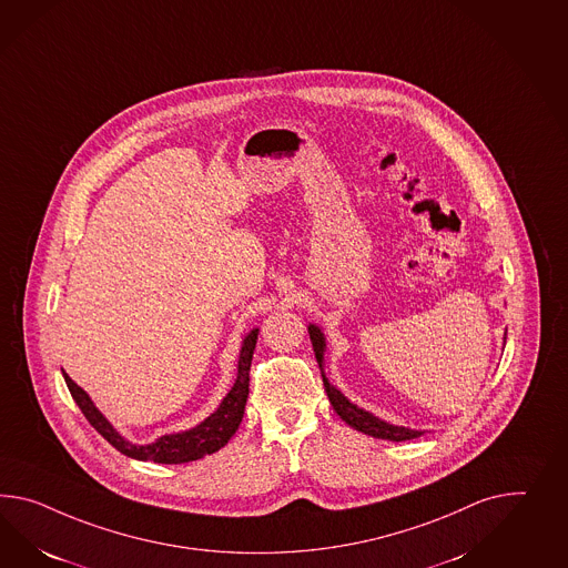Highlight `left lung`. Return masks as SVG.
Wrapping results in <instances>:
<instances>
[{"label": "left lung", "instance_id": "left-lung-1", "mask_svg": "<svg viewBox=\"0 0 568 568\" xmlns=\"http://www.w3.org/2000/svg\"><path fill=\"white\" fill-rule=\"evenodd\" d=\"M308 335H311V342H313V349H315V358L320 363L321 377H323V385H325V392L327 397L334 406L335 414L346 422L348 426H352L354 430L364 433L368 437L383 438V440H412V438H418L424 435V430H416V428H407V426H397V424H389V422L381 420L375 414L366 412L363 407L352 404L348 397L339 389H335L334 385L329 383V378L325 377V371H323V364H325V335L321 332L320 327L315 323L308 325Z\"/></svg>", "mask_w": 568, "mask_h": 568}]
</instances>
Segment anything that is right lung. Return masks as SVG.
I'll return each mask as SVG.
<instances>
[{
    "mask_svg": "<svg viewBox=\"0 0 568 568\" xmlns=\"http://www.w3.org/2000/svg\"><path fill=\"white\" fill-rule=\"evenodd\" d=\"M257 335H260V329L255 327L243 337L234 385L231 387V392L226 393V397L220 402V406L214 409V414H210L204 422H200L190 430L162 435L154 443H148V445H135L123 437L115 426L102 416L101 409L94 406L90 395L82 387H78L68 373H63V378H65L68 389L72 393L73 402L82 409L87 420L97 428V433H101L102 437L115 447L116 452L128 455L131 459H140V462L187 464V462L202 459L205 455H212L222 449L243 420L248 395V371H251V358H253V349L257 344Z\"/></svg>",
    "mask_w": 568,
    "mask_h": 568,
    "instance_id": "add662e5",
    "label": "right lung"
}]
</instances>
